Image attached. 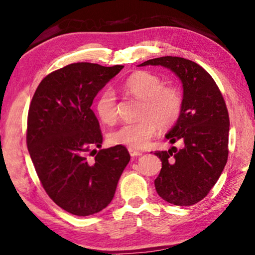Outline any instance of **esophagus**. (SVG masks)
Masks as SVG:
<instances>
[{"instance_id":"34e87169","label":"esophagus","mask_w":255,"mask_h":255,"mask_svg":"<svg viewBox=\"0 0 255 255\" xmlns=\"http://www.w3.org/2000/svg\"><path fill=\"white\" fill-rule=\"evenodd\" d=\"M128 151H129V154H130L131 156H138V155H142V152H140V151H137V149H135V148L129 147V148H128Z\"/></svg>"}]
</instances>
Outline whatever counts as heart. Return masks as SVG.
Masks as SVG:
<instances>
[{
    "mask_svg": "<svg viewBox=\"0 0 255 255\" xmlns=\"http://www.w3.org/2000/svg\"><path fill=\"white\" fill-rule=\"evenodd\" d=\"M123 90L127 95L142 101L140 120L125 124L108 136L112 145H124L131 148H142L159 126L168 129L178 123L184 109V98L177 87L164 86L163 80L148 71H137L125 80ZM95 111L103 124L113 125L118 119V102L115 92L110 88L99 95Z\"/></svg>",
    "mask_w": 255,
    "mask_h": 255,
    "instance_id": "obj_1",
    "label": "heart"
}]
</instances>
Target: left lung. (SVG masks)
<instances>
[{"label":"left lung","mask_w":255,"mask_h":255,"mask_svg":"<svg viewBox=\"0 0 255 255\" xmlns=\"http://www.w3.org/2000/svg\"><path fill=\"white\" fill-rule=\"evenodd\" d=\"M163 66L179 77L184 109L178 123L167 134L173 144L155 151L162 168L154 180L159 195L169 203L188 207L203 200L219 179L228 159L229 115L215 80L200 64L178 56L147 60L143 66Z\"/></svg>","instance_id":"obj_1"}]
</instances>
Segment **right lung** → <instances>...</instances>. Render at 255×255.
<instances>
[{
	"label": "right lung",
	"mask_w": 255,
	"mask_h": 255,
	"mask_svg": "<svg viewBox=\"0 0 255 255\" xmlns=\"http://www.w3.org/2000/svg\"><path fill=\"white\" fill-rule=\"evenodd\" d=\"M123 68L68 64L43 78L30 102L26 140L36 173L50 199L71 215L107 208L130 160L124 145L96 151L103 136L91 109Z\"/></svg>",
	"instance_id": "obj_1"
}]
</instances>
